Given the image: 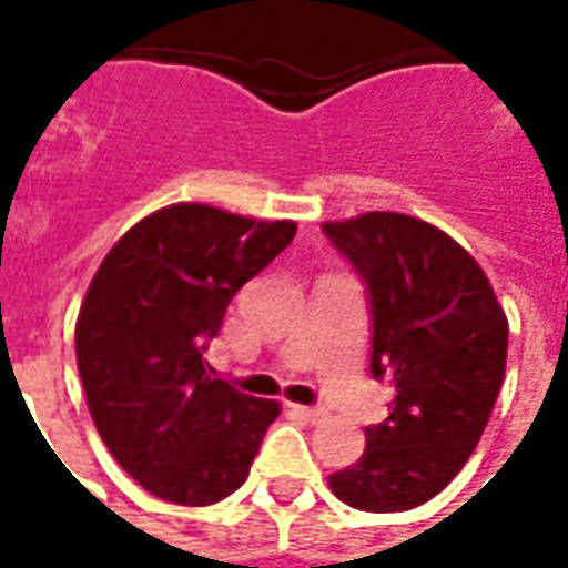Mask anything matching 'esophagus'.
<instances>
[{
	"mask_svg": "<svg viewBox=\"0 0 568 568\" xmlns=\"http://www.w3.org/2000/svg\"><path fill=\"white\" fill-rule=\"evenodd\" d=\"M288 407H292V414L310 419V423H320V419L328 417V410H325V407H304V405H288Z\"/></svg>",
	"mask_w": 568,
	"mask_h": 568,
	"instance_id": "34e87169",
	"label": "esophagus"
}]
</instances>
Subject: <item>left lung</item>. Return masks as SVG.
<instances>
[{
	"mask_svg": "<svg viewBox=\"0 0 568 568\" xmlns=\"http://www.w3.org/2000/svg\"><path fill=\"white\" fill-rule=\"evenodd\" d=\"M365 283L371 374L395 389L358 463L328 477L358 511L417 508L459 475L505 381L508 320L487 273L435 224L365 212L322 224Z\"/></svg>",
	"mask_w": 568,
	"mask_h": 568,
	"instance_id": "1",
	"label": "left lung"
}]
</instances>
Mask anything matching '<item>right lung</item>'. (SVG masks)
Wrapping results in <instances>:
<instances>
[{"instance_id":"1","label":"right lung","mask_w":568,"mask_h":568,"mask_svg":"<svg viewBox=\"0 0 568 568\" xmlns=\"http://www.w3.org/2000/svg\"><path fill=\"white\" fill-rule=\"evenodd\" d=\"M295 231L175 203L133 224L93 276L75 325L88 407L118 465L158 499L231 496L280 417L271 398L212 377L203 353L236 292Z\"/></svg>"}]
</instances>
